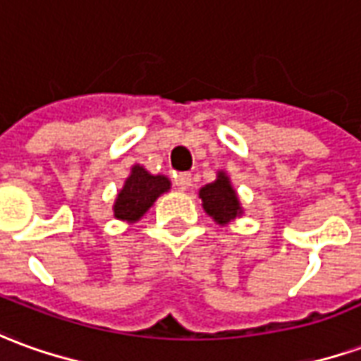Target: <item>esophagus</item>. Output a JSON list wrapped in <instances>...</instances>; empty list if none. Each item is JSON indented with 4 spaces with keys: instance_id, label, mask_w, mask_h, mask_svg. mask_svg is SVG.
Segmentation results:
<instances>
[{
    "instance_id": "1",
    "label": "esophagus",
    "mask_w": 361,
    "mask_h": 361,
    "mask_svg": "<svg viewBox=\"0 0 361 361\" xmlns=\"http://www.w3.org/2000/svg\"><path fill=\"white\" fill-rule=\"evenodd\" d=\"M176 185H178V189H181V191H185V189L191 188V173L189 172H181L176 176Z\"/></svg>"
}]
</instances>
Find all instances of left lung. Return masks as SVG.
I'll return each instance as SVG.
<instances>
[{"mask_svg": "<svg viewBox=\"0 0 361 361\" xmlns=\"http://www.w3.org/2000/svg\"><path fill=\"white\" fill-rule=\"evenodd\" d=\"M199 199H201V205L205 209L207 215L221 226L231 224L234 219H240L244 213L238 193L233 188V181L228 178V173L223 170L216 172L215 181L199 189Z\"/></svg>", "mask_w": 361, "mask_h": 361, "instance_id": "left-lung-1", "label": "left lung"}]
</instances>
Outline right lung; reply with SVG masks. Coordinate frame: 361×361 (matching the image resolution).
<instances>
[{
    "instance_id": "1",
    "label": "right lung",
    "mask_w": 361,
    "mask_h": 361,
    "mask_svg": "<svg viewBox=\"0 0 361 361\" xmlns=\"http://www.w3.org/2000/svg\"><path fill=\"white\" fill-rule=\"evenodd\" d=\"M172 181L162 173H150L145 166L135 164L130 168L128 178L119 189L115 203H113V215L123 223H137L148 213V209L154 205L156 199L170 191Z\"/></svg>"
}]
</instances>
